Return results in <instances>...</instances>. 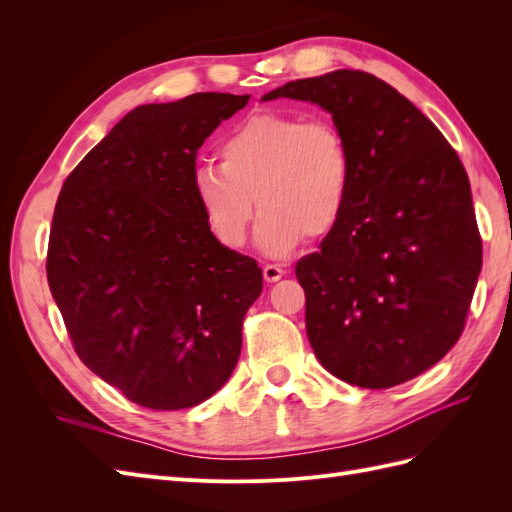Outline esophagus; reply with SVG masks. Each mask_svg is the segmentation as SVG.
I'll return each instance as SVG.
<instances>
[{
	"label": "esophagus",
	"instance_id": "34e87169",
	"mask_svg": "<svg viewBox=\"0 0 512 512\" xmlns=\"http://www.w3.org/2000/svg\"><path fill=\"white\" fill-rule=\"evenodd\" d=\"M262 275H265L267 282H277L286 275V269L282 265H265L262 267Z\"/></svg>",
	"mask_w": 512,
	"mask_h": 512
}]
</instances>
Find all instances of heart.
Wrapping results in <instances>:
<instances>
[{"mask_svg":"<svg viewBox=\"0 0 512 512\" xmlns=\"http://www.w3.org/2000/svg\"><path fill=\"white\" fill-rule=\"evenodd\" d=\"M352 188L346 138L324 117L258 113L220 143V164L192 173L198 209L213 237L239 250L262 211L256 243L267 256H286L305 235L327 237L342 222Z\"/></svg>","mask_w":512,"mask_h":512,"instance_id":"1","label":"heart"}]
</instances>
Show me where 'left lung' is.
I'll return each mask as SVG.
<instances>
[{"label":"left lung","mask_w":512,"mask_h":512,"mask_svg":"<svg viewBox=\"0 0 512 512\" xmlns=\"http://www.w3.org/2000/svg\"><path fill=\"white\" fill-rule=\"evenodd\" d=\"M275 98L329 111L352 158L342 222L294 269L309 344L348 384L408 382L457 344L483 267L466 168L408 98L369 72L290 81L262 100Z\"/></svg>","instance_id":"8db88e82"}]
</instances>
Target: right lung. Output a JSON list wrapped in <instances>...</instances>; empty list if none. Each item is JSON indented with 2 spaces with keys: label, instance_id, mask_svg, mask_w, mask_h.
<instances>
[{
  "label": "right lung",
  "instance_id": "right-lung-1",
  "mask_svg": "<svg viewBox=\"0 0 512 512\" xmlns=\"http://www.w3.org/2000/svg\"><path fill=\"white\" fill-rule=\"evenodd\" d=\"M250 96L145 104L59 192L46 280L79 359L134 404L198 406L237 365L262 271L209 230L192 190L205 138Z\"/></svg>",
  "mask_w": 512,
  "mask_h": 512
}]
</instances>
